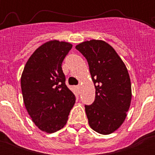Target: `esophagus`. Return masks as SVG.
Listing matches in <instances>:
<instances>
[{
  "label": "esophagus",
  "mask_w": 155,
  "mask_h": 155,
  "mask_svg": "<svg viewBox=\"0 0 155 155\" xmlns=\"http://www.w3.org/2000/svg\"><path fill=\"white\" fill-rule=\"evenodd\" d=\"M77 87V88H78V89H79H79H80V87H81V85H77V87Z\"/></svg>",
  "instance_id": "obj_1"
}]
</instances>
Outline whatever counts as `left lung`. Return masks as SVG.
<instances>
[{
    "mask_svg": "<svg viewBox=\"0 0 155 155\" xmlns=\"http://www.w3.org/2000/svg\"><path fill=\"white\" fill-rule=\"evenodd\" d=\"M76 48L87 59L95 87L94 101L85 106L89 126L101 134H112L123 124L130 106L127 69L115 50L104 40H87Z\"/></svg>",
    "mask_w": 155,
    "mask_h": 155,
    "instance_id": "left-lung-1",
    "label": "left lung"
}]
</instances>
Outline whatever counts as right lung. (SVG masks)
<instances>
[{"instance_id": "add662e5", "label": "right lung", "mask_w": 155, "mask_h": 155, "mask_svg": "<svg viewBox=\"0 0 155 155\" xmlns=\"http://www.w3.org/2000/svg\"><path fill=\"white\" fill-rule=\"evenodd\" d=\"M72 47L71 43L56 40L43 43L29 58L21 76L26 109L35 125L47 134L65 126L76 102L61 68Z\"/></svg>"}]
</instances>
